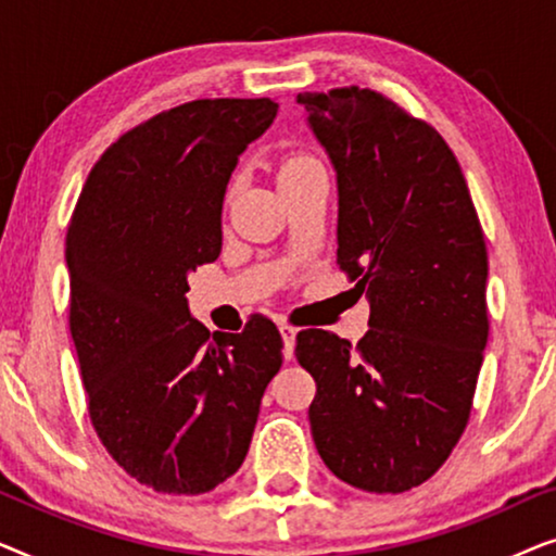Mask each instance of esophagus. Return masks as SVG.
Segmentation results:
<instances>
[{
    "instance_id": "1",
    "label": "esophagus",
    "mask_w": 556,
    "mask_h": 556,
    "mask_svg": "<svg viewBox=\"0 0 556 556\" xmlns=\"http://www.w3.org/2000/svg\"><path fill=\"white\" fill-rule=\"evenodd\" d=\"M278 329H280V337H283V356H286V359H291L293 346H295V329H293V326H288V324H280Z\"/></svg>"
}]
</instances>
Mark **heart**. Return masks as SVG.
Returning a JSON list of instances; mask_svg holds the SVG:
<instances>
[{
  "instance_id": "heart-1",
  "label": "heart",
  "mask_w": 556,
  "mask_h": 556,
  "mask_svg": "<svg viewBox=\"0 0 556 556\" xmlns=\"http://www.w3.org/2000/svg\"><path fill=\"white\" fill-rule=\"evenodd\" d=\"M314 164H316L314 159H306V156H293V159H286V162L280 164L278 181H280V179L293 177V174H301L303 169H308V166H314Z\"/></svg>"
}]
</instances>
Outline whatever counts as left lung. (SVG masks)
Here are the masks:
<instances>
[{
    "instance_id": "1",
    "label": "left lung",
    "mask_w": 556,
    "mask_h": 556,
    "mask_svg": "<svg viewBox=\"0 0 556 556\" xmlns=\"http://www.w3.org/2000/svg\"><path fill=\"white\" fill-rule=\"evenodd\" d=\"M337 172V257L369 295L352 346L324 329L295 339L316 379L311 435L341 481L415 489L466 430L489 341V255L466 177L435 128L375 90L299 93Z\"/></svg>"
}]
</instances>
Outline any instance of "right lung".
<instances>
[{"mask_svg": "<svg viewBox=\"0 0 556 556\" xmlns=\"http://www.w3.org/2000/svg\"><path fill=\"white\" fill-rule=\"evenodd\" d=\"M270 98L159 113L90 169L65 238L71 333L90 422L113 460L159 493L197 496L245 460L265 387L283 364L276 324L212 333L189 314V273L223 250V202Z\"/></svg>", "mask_w": 556, "mask_h": 556, "instance_id": "add662e5", "label": "right lung"}]
</instances>
